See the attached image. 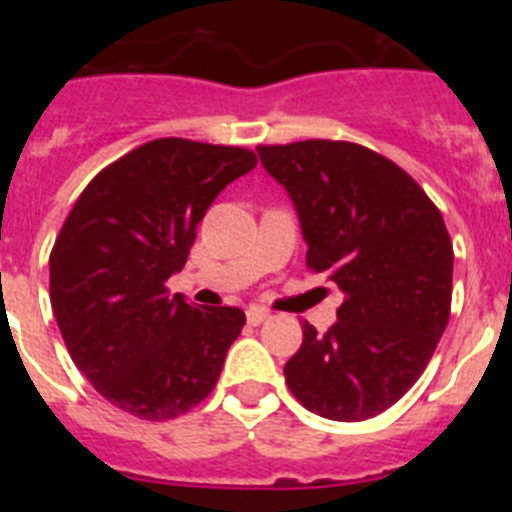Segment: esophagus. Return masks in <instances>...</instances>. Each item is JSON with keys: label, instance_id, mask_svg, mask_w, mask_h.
I'll return each instance as SVG.
<instances>
[{"label": "esophagus", "instance_id": "34e87169", "mask_svg": "<svg viewBox=\"0 0 512 512\" xmlns=\"http://www.w3.org/2000/svg\"><path fill=\"white\" fill-rule=\"evenodd\" d=\"M246 320L251 325H261V323H264V320H269V312L259 310V307H251V310L246 312Z\"/></svg>", "mask_w": 512, "mask_h": 512}]
</instances>
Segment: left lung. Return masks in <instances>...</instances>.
<instances>
[{
    "instance_id": "left-lung-1",
    "label": "left lung",
    "mask_w": 512,
    "mask_h": 512,
    "mask_svg": "<svg viewBox=\"0 0 512 512\" xmlns=\"http://www.w3.org/2000/svg\"><path fill=\"white\" fill-rule=\"evenodd\" d=\"M259 158L292 197L307 266L346 295L328 333L302 325L287 387L320 418H374L418 382L449 323V230L408 171L359 143L259 146Z\"/></svg>"
}]
</instances>
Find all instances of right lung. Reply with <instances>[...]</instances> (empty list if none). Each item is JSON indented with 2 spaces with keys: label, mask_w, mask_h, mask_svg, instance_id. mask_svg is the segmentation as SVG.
<instances>
[{
  "label": "right lung",
  "mask_w": 512,
  "mask_h": 512,
  "mask_svg": "<svg viewBox=\"0 0 512 512\" xmlns=\"http://www.w3.org/2000/svg\"><path fill=\"white\" fill-rule=\"evenodd\" d=\"M253 151L158 138L99 171L51 251V305L79 372L115 408L171 420L200 405L241 336L238 307L169 295L197 223Z\"/></svg>",
  "instance_id": "right-lung-1"
}]
</instances>
